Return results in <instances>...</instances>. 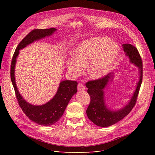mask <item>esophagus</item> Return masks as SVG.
I'll list each match as a JSON object with an SVG mask.
<instances>
[{"label": "esophagus", "mask_w": 155, "mask_h": 155, "mask_svg": "<svg viewBox=\"0 0 155 155\" xmlns=\"http://www.w3.org/2000/svg\"><path fill=\"white\" fill-rule=\"evenodd\" d=\"M85 87L82 84H78V87H77V90L78 91H83V90H85Z\"/></svg>", "instance_id": "obj_1"}]
</instances>
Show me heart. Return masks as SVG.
I'll use <instances>...</instances> for the list:
<instances>
[{
	"mask_svg": "<svg viewBox=\"0 0 155 155\" xmlns=\"http://www.w3.org/2000/svg\"><path fill=\"white\" fill-rule=\"evenodd\" d=\"M118 45L109 38L97 36L80 42L73 51L75 58L67 62L68 71L73 76L82 73L89 65L88 73L93 79L105 77L114 67L118 58Z\"/></svg>",
	"mask_w": 155,
	"mask_h": 155,
	"instance_id": "1",
	"label": "heart"
}]
</instances>
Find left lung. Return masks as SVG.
Masks as SVG:
<instances>
[{"mask_svg":"<svg viewBox=\"0 0 155 155\" xmlns=\"http://www.w3.org/2000/svg\"><path fill=\"white\" fill-rule=\"evenodd\" d=\"M123 47L130 63L136 66L139 71V81L128 103L117 110L110 109L105 104V92L109 84L113 81L114 73H109L104 78L90 81L86 84L87 92L91 97V103L86 110L87 115L92 123L100 127H105L114 124L131 112L136 102L142 83L143 65L139 52L137 48L131 44L123 45Z\"/></svg>","mask_w":155,"mask_h":155,"instance_id":"8db88e82","label":"left lung"}]
</instances>
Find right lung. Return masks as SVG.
<instances>
[{"label":"right lung","instance_id":"obj_1","mask_svg":"<svg viewBox=\"0 0 155 155\" xmlns=\"http://www.w3.org/2000/svg\"><path fill=\"white\" fill-rule=\"evenodd\" d=\"M56 31V28H50L34 29L30 32L16 48L11 66V78L20 107L30 120L45 126L53 125L60 119L71 97L77 92L78 83L71 80L61 81L56 94L50 101L43 105H36L27 102L20 94L15 83V67L19 50L36 41L53 35Z\"/></svg>","mask_w":155,"mask_h":155}]
</instances>
